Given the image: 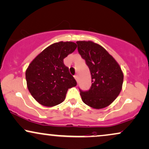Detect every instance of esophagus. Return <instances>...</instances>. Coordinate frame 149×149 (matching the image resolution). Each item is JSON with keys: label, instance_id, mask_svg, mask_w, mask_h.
<instances>
[{"label": "esophagus", "instance_id": "34e87169", "mask_svg": "<svg viewBox=\"0 0 149 149\" xmlns=\"http://www.w3.org/2000/svg\"><path fill=\"white\" fill-rule=\"evenodd\" d=\"M74 78H75V79L76 80V81L78 82V75H75Z\"/></svg>", "mask_w": 149, "mask_h": 149}]
</instances>
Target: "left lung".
<instances>
[{"instance_id": "8db88e82", "label": "left lung", "mask_w": 149, "mask_h": 149, "mask_svg": "<svg viewBox=\"0 0 149 149\" xmlns=\"http://www.w3.org/2000/svg\"><path fill=\"white\" fill-rule=\"evenodd\" d=\"M78 51L88 66L92 77L89 90L79 89L82 101L95 109L108 106L119 96L123 74L112 56L101 46L92 42H76Z\"/></svg>"}]
</instances>
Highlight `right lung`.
Listing matches in <instances>:
<instances>
[{
    "instance_id": "right-lung-1",
    "label": "right lung",
    "mask_w": 149,
    "mask_h": 149,
    "mask_svg": "<svg viewBox=\"0 0 149 149\" xmlns=\"http://www.w3.org/2000/svg\"><path fill=\"white\" fill-rule=\"evenodd\" d=\"M76 47L74 42L55 43L37 55L27 69L28 90L42 105L52 107L61 103L65 99L68 89L77 85L64 64V59Z\"/></svg>"
}]
</instances>
